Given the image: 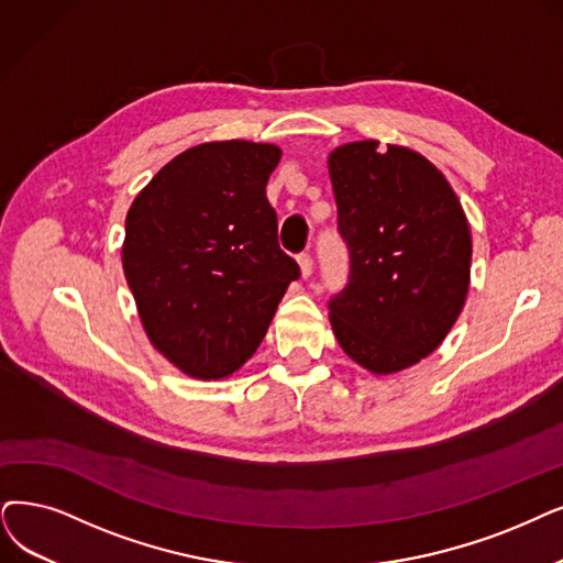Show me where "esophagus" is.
Here are the masks:
<instances>
[{"label": "esophagus", "instance_id": "esophagus-1", "mask_svg": "<svg viewBox=\"0 0 563 563\" xmlns=\"http://www.w3.org/2000/svg\"><path fill=\"white\" fill-rule=\"evenodd\" d=\"M298 265H300V275H302V279L311 277L313 261H311V256H309V254H302V256H298Z\"/></svg>", "mask_w": 563, "mask_h": 563}]
</instances>
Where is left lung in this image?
Returning a JSON list of instances; mask_svg holds the SVG:
<instances>
[{"label": "left lung", "mask_w": 563, "mask_h": 563, "mask_svg": "<svg viewBox=\"0 0 563 563\" xmlns=\"http://www.w3.org/2000/svg\"><path fill=\"white\" fill-rule=\"evenodd\" d=\"M328 170L351 275L330 300L342 351L386 376L441 346L466 302L471 229L443 173L404 145L334 147Z\"/></svg>", "instance_id": "left-lung-1"}]
</instances>
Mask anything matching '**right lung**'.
<instances>
[{"instance_id": "right-lung-1", "label": "right lung", "mask_w": 563, "mask_h": 563, "mask_svg": "<svg viewBox=\"0 0 563 563\" xmlns=\"http://www.w3.org/2000/svg\"><path fill=\"white\" fill-rule=\"evenodd\" d=\"M279 159L273 143H200L156 173L126 212L122 267L141 323L191 378L238 372L300 277L265 198Z\"/></svg>"}]
</instances>
